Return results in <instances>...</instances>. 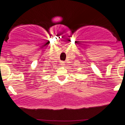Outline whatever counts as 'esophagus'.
Returning <instances> with one entry per match:
<instances>
[{
    "instance_id": "esophagus-1",
    "label": "esophagus",
    "mask_w": 125,
    "mask_h": 125,
    "mask_svg": "<svg viewBox=\"0 0 125 125\" xmlns=\"http://www.w3.org/2000/svg\"><path fill=\"white\" fill-rule=\"evenodd\" d=\"M60 64H61V66H63L65 65V62L63 61H61V62H60Z\"/></svg>"
}]
</instances>
